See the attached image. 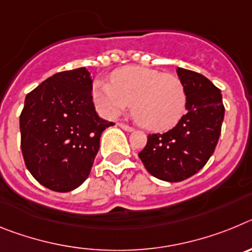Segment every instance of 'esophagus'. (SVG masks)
I'll return each instance as SVG.
<instances>
[{
	"label": "esophagus",
	"mask_w": 252,
	"mask_h": 252,
	"mask_svg": "<svg viewBox=\"0 0 252 252\" xmlns=\"http://www.w3.org/2000/svg\"><path fill=\"white\" fill-rule=\"evenodd\" d=\"M119 126H120V127L122 128V130H125V131H133V127H132V126H128V125L122 124V122H120Z\"/></svg>",
	"instance_id": "esophagus-1"
}]
</instances>
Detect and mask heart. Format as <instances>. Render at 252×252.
I'll return each instance as SVG.
<instances>
[{"mask_svg": "<svg viewBox=\"0 0 252 252\" xmlns=\"http://www.w3.org/2000/svg\"><path fill=\"white\" fill-rule=\"evenodd\" d=\"M95 104L110 116L127 110L149 130H165L174 126L187 108V90L178 75L145 66L127 65L111 75V83L95 82Z\"/></svg>", "mask_w": 252, "mask_h": 252, "instance_id": "b5f03b06", "label": "heart"}]
</instances>
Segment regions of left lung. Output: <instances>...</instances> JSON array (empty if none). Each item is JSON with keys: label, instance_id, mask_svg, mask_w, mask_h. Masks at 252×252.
Masks as SVG:
<instances>
[{"label": "left lung", "instance_id": "8db88e82", "mask_svg": "<svg viewBox=\"0 0 252 252\" xmlns=\"http://www.w3.org/2000/svg\"><path fill=\"white\" fill-rule=\"evenodd\" d=\"M187 90V113L164 133L148 135L139 158L153 177L182 182L201 170L221 135L224 106L221 91L204 75L178 68Z\"/></svg>", "mask_w": 252, "mask_h": 252}]
</instances>
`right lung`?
<instances>
[{
	"mask_svg": "<svg viewBox=\"0 0 252 252\" xmlns=\"http://www.w3.org/2000/svg\"><path fill=\"white\" fill-rule=\"evenodd\" d=\"M86 68L49 77L31 91L20 115L26 168L45 188L65 193L88 178L101 133L113 122L97 115Z\"/></svg>",
	"mask_w": 252,
	"mask_h": 252,
	"instance_id": "obj_1",
	"label": "right lung"
}]
</instances>
